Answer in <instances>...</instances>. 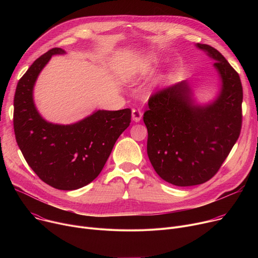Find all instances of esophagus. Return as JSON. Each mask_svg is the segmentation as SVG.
<instances>
[{
  "label": "esophagus",
  "mask_w": 258,
  "mask_h": 258,
  "mask_svg": "<svg viewBox=\"0 0 258 258\" xmlns=\"http://www.w3.org/2000/svg\"><path fill=\"white\" fill-rule=\"evenodd\" d=\"M142 115H143V113H142V111H141L140 109L134 108V109L132 110V117H133V119H134L136 122H139V121L141 120Z\"/></svg>",
  "instance_id": "obj_1"
}]
</instances>
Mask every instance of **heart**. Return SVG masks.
Masks as SVG:
<instances>
[{
    "mask_svg": "<svg viewBox=\"0 0 258 258\" xmlns=\"http://www.w3.org/2000/svg\"><path fill=\"white\" fill-rule=\"evenodd\" d=\"M155 63V58L153 56L146 58L145 60H143L140 65L138 66V70H136V72H144V73H149L152 69H153V65Z\"/></svg>",
    "mask_w": 258,
    "mask_h": 258,
    "instance_id": "heart-1",
    "label": "heart"
}]
</instances>
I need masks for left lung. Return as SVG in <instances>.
<instances>
[{
	"mask_svg": "<svg viewBox=\"0 0 258 258\" xmlns=\"http://www.w3.org/2000/svg\"><path fill=\"white\" fill-rule=\"evenodd\" d=\"M196 47L215 61L222 85L217 98L209 105H195L183 81L152 95L143 117L153 168L178 187L209 180L230 154L242 127L243 88L238 72L213 47Z\"/></svg>",
	"mask_w": 258,
	"mask_h": 258,
	"instance_id": "obj_1",
	"label": "left lung"
}]
</instances>
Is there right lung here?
<instances>
[{
	"label": "right lung",
	"mask_w": 258,
	"mask_h": 258,
	"mask_svg": "<svg viewBox=\"0 0 258 258\" xmlns=\"http://www.w3.org/2000/svg\"><path fill=\"white\" fill-rule=\"evenodd\" d=\"M56 54L53 48L36 59L19 80L14 96L16 142L31 169L49 186L77 190L93 181L103 169L119 136L131 123L130 108L98 110L73 124L46 121L36 110L32 91L40 72Z\"/></svg>",
	"instance_id": "add662e5"
}]
</instances>
